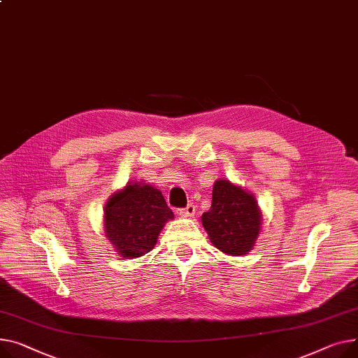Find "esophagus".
I'll return each instance as SVG.
<instances>
[{
	"instance_id": "obj_1",
	"label": "esophagus",
	"mask_w": 358,
	"mask_h": 358,
	"mask_svg": "<svg viewBox=\"0 0 358 358\" xmlns=\"http://www.w3.org/2000/svg\"><path fill=\"white\" fill-rule=\"evenodd\" d=\"M178 214L181 217H185V219H192L194 214H196V206L194 204H188L185 208H181L178 210Z\"/></svg>"
}]
</instances>
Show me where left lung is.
Masks as SVG:
<instances>
[{
	"instance_id": "1",
	"label": "left lung",
	"mask_w": 358,
	"mask_h": 358,
	"mask_svg": "<svg viewBox=\"0 0 358 358\" xmlns=\"http://www.w3.org/2000/svg\"><path fill=\"white\" fill-rule=\"evenodd\" d=\"M201 223L214 248L229 256H243L255 248L260 234L262 210L246 188L219 178Z\"/></svg>"
}]
</instances>
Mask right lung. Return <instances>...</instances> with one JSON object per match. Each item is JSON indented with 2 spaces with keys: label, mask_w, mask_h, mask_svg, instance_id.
<instances>
[{
  "label": "right lung",
  "mask_w": 358,
  "mask_h": 358,
  "mask_svg": "<svg viewBox=\"0 0 358 358\" xmlns=\"http://www.w3.org/2000/svg\"><path fill=\"white\" fill-rule=\"evenodd\" d=\"M174 219L158 188L145 181L127 182L103 208V229L117 256L135 259L157 245L159 231Z\"/></svg>",
  "instance_id": "obj_1"
}]
</instances>
